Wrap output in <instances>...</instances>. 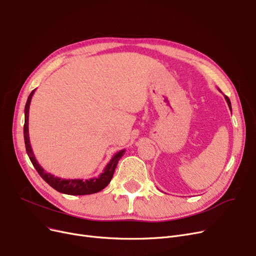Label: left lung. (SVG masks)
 Here are the masks:
<instances>
[{
  "mask_svg": "<svg viewBox=\"0 0 256 256\" xmlns=\"http://www.w3.org/2000/svg\"><path fill=\"white\" fill-rule=\"evenodd\" d=\"M219 90H220V89H219ZM224 98H225V100H226V102H227L228 106H230V111H232V102H230V100L226 96H224Z\"/></svg>",
  "mask_w": 256,
  "mask_h": 256,
  "instance_id": "1",
  "label": "left lung"
}]
</instances>
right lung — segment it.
I'll return each instance as SVG.
<instances>
[{"instance_id": "right-lung-1", "label": "right lung", "mask_w": 256, "mask_h": 256, "mask_svg": "<svg viewBox=\"0 0 256 256\" xmlns=\"http://www.w3.org/2000/svg\"><path fill=\"white\" fill-rule=\"evenodd\" d=\"M36 89H34L26 100V106H24V145L26 150L28 154L31 163L39 173V176H42L52 188H54L56 191L67 194V195H88V194H94L102 191V189L109 184L111 182L114 171L116 169L118 160L124 154L126 150H120L114 154V156L111 158L109 163L106 164L104 171L100 174L98 178H92L89 180H66L61 178L58 176H55L52 173H48L44 171V169L39 165L37 160L35 158V156L33 154L30 138H29V109L30 104L33 94Z\"/></svg>"}]
</instances>
